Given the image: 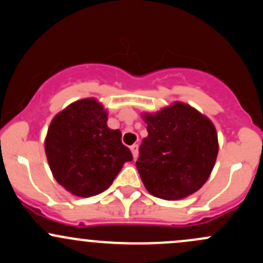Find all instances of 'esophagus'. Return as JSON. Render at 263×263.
Wrapping results in <instances>:
<instances>
[{
  "label": "esophagus",
  "instance_id": "obj_1",
  "mask_svg": "<svg viewBox=\"0 0 263 263\" xmlns=\"http://www.w3.org/2000/svg\"><path fill=\"white\" fill-rule=\"evenodd\" d=\"M129 148H131V152H132V155H134V158H137V156H138V146L137 145H132L131 147H129Z\"/></svg>",
  "mask_w": 263,
  "mask_h": 263
}]
</instances>
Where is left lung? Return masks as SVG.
Returning <instances> with one entry per match:
<instances>
[{"mask_svg":"<svg viewBox=\"0 0 263 263\" xmlns=\"http://www.w3.org/2000/svg\"><path fill=\"white\" fill-rule=\"evenodd\" d=\"M148 136L136 161L146 190L162 200H181L203 186L218 154L217 132L197 109L175 102L143 114Z\"/></svg>","mask_w":263,"mask_h":263,"instance_id":"left-lung-1","label":"left lung"}]
</instances>
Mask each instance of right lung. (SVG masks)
Returning <instances> with one entry per match:
<instances>
[{
	"instance_id": "right-lung-1",
	"label": "right lung",
	"mask_w": 263,
	"mask_h": 263,
	"mask_svg": "<svg viewBox=\"0 0 263 263\" xmlns=\"http://www.w3.org/2000/svg\"><path fill=\"white\" fill-rule=\"evenodd\" d=\"M121 137L120 129L108 128L107 112L99 101L71 103L53 117L45 140L52 175L72 195H99L134 158Z\"/></svg>"
}]
</instances>
